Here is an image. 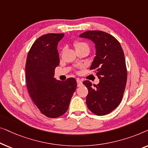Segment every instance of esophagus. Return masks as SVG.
Segmentation results:
<instances>
[{"label":"esophagus","mask_w":148,"mask_h":148,"mask_svg":"<svg viewBox=\"0 0 148 148\" xmlns=\"http://www.w3.org/2000/svg\"><path fill=\"white\" fill-rule=\"evenodd\" d=\"M77 86L80 87L82 86V82L79 79H77Z\"/></svg>","instance_id":"esophagus-1"}]
</instances>
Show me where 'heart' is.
Listing matches in <instances>:
<instances>
[{
	"label": "heart",
	"instance_id": "1",
	"mask_svg": "<svg viewBox=\"0 0 148 148\" xmlns=\"http://www.w3.org/2000/svg\"><path fill=\"white\" fill-rule=\"evenodd\" d=\"M74 46L75 47V49H80V48H86V49L89 50V46L88 44L84 42L81 41H76L74 42Z\"/></svg>",
	"mask_w": 148,
	"mask_h": 148
}]
</instances>
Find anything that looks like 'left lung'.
<instances>
[{"mask_svg": "<svg viewBox=\"0 0 148 148\" xmlns=\"http://www.w3.org/2000/svg\"><path fill=\"white\" fill-rule=\"evenodd\" d=\"M79 37L92 40L96 45V56L90 69H96L100 82H83L88 90L86 104L94 114L102 116L114 110L120 104L126 86L127 71L123 48L110 34L102 31H88Z\"/></svg>", "mask_w": 148, "mask_h": 148, "instance_id": "1", "label": "left lung"}]
</instances>
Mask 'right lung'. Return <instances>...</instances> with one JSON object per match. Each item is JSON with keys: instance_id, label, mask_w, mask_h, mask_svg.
<instances>
[{"instance_id": "right-lung-1", "label": "right lung", "mask_w": 148, "mask_h": 148, "mask_svg": "<svg viewBox=\"0 0 148 148\" xmlns=\"http://www.w3.org/2000/svg\"><path fill=\"white\" fill-rule=\"evenodd\" d=\"M64 34H47L38 38L32 46L25 64L28 92L40 112L49 118H56L68 110L77 88L73 77L64 81L54 77L60 62L58 42Z\"/></svg>"}]
</instances>
